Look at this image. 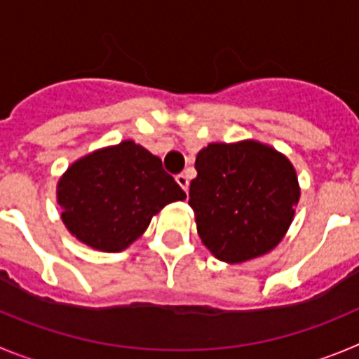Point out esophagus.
I'll return each mask as SVG.
<instances>
[{"mask_svg": "<svg viewBox=\"0 0 359 359\" xmlns=\"http://www.w3.org/2000/svg\"><path fill=\"white\" fill-rule=\"evenodd\" d=\"M177 182H179V186L187 193V189H189V179H187L186 173H180V175H177Z\"/></svg>", "mask_w": 359, "mask_h": 359, "instance_id": "1", "label": "esophagus"}]
</instances>
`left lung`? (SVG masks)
<instances>
[{
	"instance_id": "8db88e82",
	"label": "left lung",
	"mask_w": 359,
	"mask_h": 359,
	"mask_svg": "<svg viewBox=\"0 0 359 359\" xmlns=\"http://www.w3.org/2000/svg\"><path fill=\"white\" fill-rule=\"evenodd\" d=\"M189 184L200 240L216 259L245 263L276 248L300 198L293 164L254 140L209 143L196 154Z\"/></svg>"
}]
</instances>
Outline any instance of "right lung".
Returning a JSON list of instances; mask_svg holds the SVG:
<instances>
[{
	"label": "right lung",
	"mask_w": 359,
	"mask_h": 359,
	"mask_svg": "<svg viewBox=\"0 0 359 359\" xmlns=\"http://www.w3.org/2000/svg\"><path fill=\"white\" fill-rule=\"evenodd\" d=\"M186 198L163 161L132 140L91 151L67 168L57 203L67 231L87 247L121 252L164 205Z\"/></svg>",
	"instance_id": "obj_1"
}]
</instances>
